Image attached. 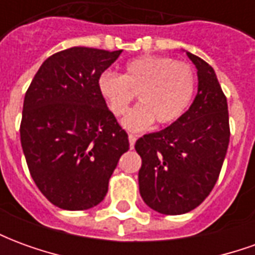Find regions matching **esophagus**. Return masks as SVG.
I'll return each instance as SVG.
<instances>
[{"mask_svg": "<svg viewBox=\"0 0 255 255\" xmlns=\"http://www.w3.org/2000/svg\"><path fill=\"white\" fill-rule=\"evenodd\" d=\"M128 140H129V147H131V149H133L135 142H136V136H135V135H132V133H129V135H128Z\"/></svg>", "mask_w": 255, "mask_h": 255, "instance_id": "1", "label": "esophagus"}]
</instances>
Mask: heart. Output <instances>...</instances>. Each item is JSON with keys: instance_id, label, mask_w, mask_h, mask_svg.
Wrapping results in <instances>:
<instances>
[{"instance_id": "obj_1", "label": "heart", "mask_w": 255, "mask_h": 255, "mask_svg": "<svg viewBox=\"0 0 255 255\" xmlns=\"http://www.w3.org/2000/svg\"><path fill=\"white\" fill-rule=\"evenodd\" d=\"M98 93L115 116H123L136 93L139 105L123 119V127L142 131L153 122L172 124L184 115L195 91V75L188 64L161 56L128 61L123 75L105 71L97 80Z\"/></svg>"}]
</instances>
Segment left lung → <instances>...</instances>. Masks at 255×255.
Returning <instances> with one entry per match:
<instances>
[{"mask_svg":"<svg viewBox=\"0 0 255 255\" xmlns=\"http://www.w3.org/2000/svg\"><path fill=\"white\" fill-rule=\"evenodd\" d=\"M197 68L198 91L179 120L139 138V191L161 214L187 213L203 202L219 179L230 143L227 98L214 69L186 52Z\"/></svg>","mask_w":255,"mask_h":255,"instance_id":"left-lung-1","label":"left lung"}]
</instances>
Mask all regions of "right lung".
I'll use <instances>...</instances> for the list:
<instances>
[{"label":"right lung","instance_id":"add662e5","mask_svg":"<svg viewBox=\"0 0 255 255\" xmlns=\"http://www.w3.org/2000/svg\"><path fill=\"white\" fill-rule=\"evenodd\" d=\"M122 52L75 46L56 53L43 61L25 93L23 153L38 188L60 209L97 206L129 149L127 132L97 87L98 76Z\"/></svg>","mask_w":255,"mask_h":255}]
</instances>
